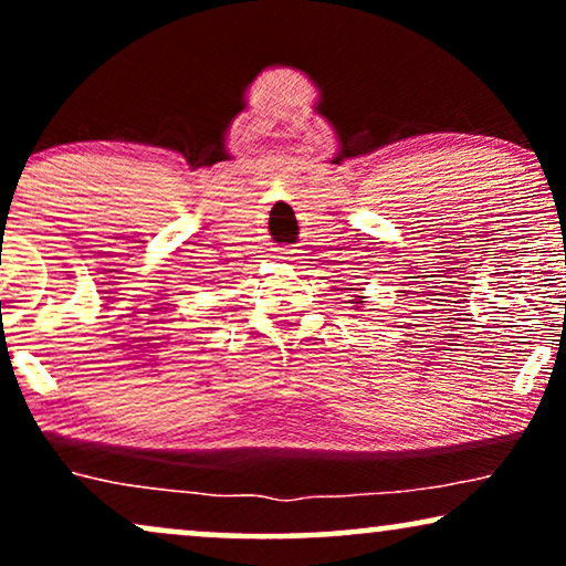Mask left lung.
I'll return each mask as SVG.
<instances>
[{"label": "left lung", "instance_id": "left-lung-1", "mask_svg": "<svg viewBox=\"0 0 566 566\" xmlns=\"http://www.w3.org/2000/svg\"><path fill=\"white\" fill-rule=\"evenodd\" d=\"M360 303H366V300H360Z\"/></svg>", "mask_w": 566, "mask_h": 566}]
</instances>
